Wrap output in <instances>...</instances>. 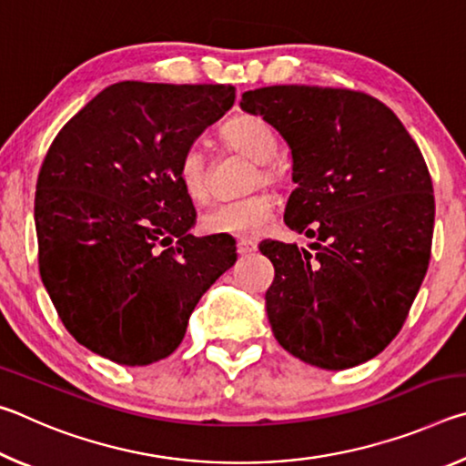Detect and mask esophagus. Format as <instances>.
I'll list each match as a JSON object with an SVG mask.
<instances>
[{
    "label": "esophagus",
    "instance_id": "1",
    "mask_svg": "<svg viewBox=\"0 0 466 466\" xmlns=\"http://www.w3.org/2000/svg\"><path fill=\"white\" fill-rule=\"evenodd\" d=\"M236 250H238L240 257H247V255H252V252H257V242L252 240H238L236 242Z\"/></svg>",
    "mask_w": 466,
    "mask_h": 466
}]
</instances>
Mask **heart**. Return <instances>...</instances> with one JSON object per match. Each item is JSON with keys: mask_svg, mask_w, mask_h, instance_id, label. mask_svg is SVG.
Returning a JSON list of instances; mask_svg holds the SVG:
<instances>
[{"mask_svg": "<svg viewBox=\"0 0 466 466\" xmlns=\"http://www.w3.org/2000/svg\"><path fill=\"white\" fill-rule=\"evenodd\" d=\"M222 139L234 152L257 162L258 172L255 183L271 185L279 180V170L271 162L278 152V136L257 115H236L222 127ZM178 180L193 201H203L209 191L208 160L199 146L187 147L178 162ZM273 216V197L269 193H255L240 201L222 203L205 211L201 230L211 236H234L250 240L261 234Z\"/></svg>", "mask_w": 466, "mask_h": 466, "instance_id": "1", "label": "heart"}]
</instances>
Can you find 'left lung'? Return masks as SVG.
<instances>
[{"instance_id": "8db88e82", "label": "left lung", "mask_w": 466, "mask_h": 466, "mask_svg": "<svg viewBox=\"0 0 466 466\" xmlns=\"http://www.w3.org/2000/svg\"><path fill=\"white\" fill-rule=\"evenodd\" d=\"M240 108L278 129L291 154L283 222L310 250L261 242L273 335L322 370L378 356L403 327L431 255L433 187L420 147L380 100L319 86H267Z\"/></svg>"}]
</instances>
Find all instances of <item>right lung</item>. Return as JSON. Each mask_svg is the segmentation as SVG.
<instances>
[{
	"instance_id": "right-lung-1",
	"label": "right lung",
	"mask_w": 466,
	"mask_h": 466,
	"mask_svg": "<svg viewBox=\"0 0 466 466\" xmlns=\"http://www.w3.org/2000/svg\"><path fill=\"white\" fill-rule=\"evenodd\" d=\"M224 84L119 82L53 139L35 226L46 294L77 343L121 366L168 358L236 263L228 236L195 238L178 162L234 105Z\"/></svg>"
}]
</instances>
